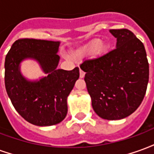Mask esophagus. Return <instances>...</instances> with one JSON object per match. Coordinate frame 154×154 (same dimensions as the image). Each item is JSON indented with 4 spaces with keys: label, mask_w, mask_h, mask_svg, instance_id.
Listing matches in <instances>:
<instances>
[{
    "label": "esophagus",
    "mask_w": 154,
    "mask_h": 154,
    "mask_svg": "<svg viewBox=\"0 0 154 154\" xmlns=\"http://www.w3.org/2000/svg\"><path fill=\"white\" fill-rule=\"evenodd\" d=\"M84 77H85V72L82 69H80V77L81 78H83Z\"/></svg>",
    "instance_id": "34e87169"
}]
</instances>
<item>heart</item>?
Returning <instances> with one entry per match:
<instances>
[{"mask_svg": "<svg viewBox=\"0 0 154 154\" xmlns=\"http://www.w3.org/2000/svg\"><path fill=\"white\" fill-rule=\"evenodd\" d=\"M102 44H103V41L100 39V38L93 39L87 46V52H90V53H95V52H97L101 47ZM101 48H102V47H101Z\"/></svg>", "mask_w": 154, "mask_h": 154, "instance_id": "obj_1", "label": "heart"}]
</instances>
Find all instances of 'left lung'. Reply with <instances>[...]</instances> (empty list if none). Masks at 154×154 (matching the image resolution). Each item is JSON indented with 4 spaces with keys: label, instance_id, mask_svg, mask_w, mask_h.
Masks as SVG:
<instances>
[{
    "label": "left lung",
    "instance_id": "8db88e82",
    "mask_svg": "<svg viewBox=\"0 0 154 154\" xmlns=\"http://www.w3.org/2000/svg\"><path fill=\"white\" fill-rule=\"evenodd\" d=\"M116 48L81 64L91 105L100 118L121 119L134 113L143 100L149 67L145 48L127 29H110Z\"/></svg>",
    "mask_w": 154,
    "mask_h": 154
}]
</instances>
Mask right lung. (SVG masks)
I'll return each instance as SVG.
<instances>
[{
	"label": "right lung",
	"mask_w": 154,
	"mask_h": 154,
	"mask_svg": "<svg viewBox=\"0 0 154 154\" xmlns=\"http://www.w3.org/2000/svg\"><path fill=\"white\" fill-rule=\"evenodd\" d=\"M59 42L20 38L5 56V85L12 105L24 119L38 126L54 125L67 113V98L79 78V68L57 69ZM25 58L38 61L47 77L29 82L19 72Z\"/></svg>",
	"instance_id": "right-lung-1"
}]
</instances>
